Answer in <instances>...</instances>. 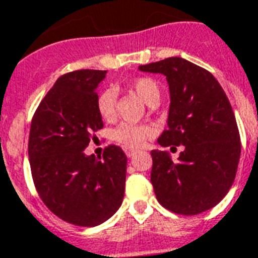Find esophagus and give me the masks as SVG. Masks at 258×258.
<instances>
[{
	"label": "esophagus",
	"mask_w": 258,
	"mask_h": 258,
	"mask_svg": "<svg viewBox=\"0 0 258 258\" xmlns=\"http://www.w3.org/2000/svg\"><path fill=\"white\" fill-rule=\"evenodd\" d=\"M124 151H125V155H127L128 158H131V157H134V154L137 153V151H135V150H131V149H125Z\"/></svg>",
	"instance_id": "obj_1"
}]
</instances>
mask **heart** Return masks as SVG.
Instances as JSON below:
<instances>
[{
	"label": "heart",
	"mask_w": 258,
	"mask_h": 258,
	"mask_svg": "<svg viewBox=\"0 0 258 258\" xmlns=\"http://www.w3.org/2000/svg\"><path fill=\"white\" fill-rule=\"evenodd\" d=\"M127 88L137 93L146 104L158 103L160 86L150 77L134 78L127 84ZM96 109L103 120H112L116 115V92L112 88L101 90L96 97ZM155 130L149 124H130L121 123L112 131V139L128 149H138L146 143L147 139L154 137Z\"/></svg>",
	"instance_id": "1"
}]
</instances>
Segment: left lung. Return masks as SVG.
I'll list each match as a JSON object with an SVG mask.
<instances>
[{
  "label": "left lung",
  "mask_w": 258,
  "mask_h": 258,
  "mask_svg": "<svg viewBox=\"0 0 258 258\" xmlns=\"http://www.w3.org/2000/svg\"><path fill=\"white\" fill-rule=\"evenodd\" d=\"M139 70L166 76L168 130L158 143L184 146L177 162L166 151H151L150 180L157 200L180 215L215 207L233 185L241 155L238 125L225 90L208 70L178 56Z\"/></svg>",
  "instance_id": "obj_1"
}]
</instances>
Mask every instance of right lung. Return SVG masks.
Listing matches in <instances>:
<instances>
[{
    "instance_id": "right-lung-1",
    "label": "right lung",
    "mask_w": 258,
    "mask_h": 258,
    "mask_svg": "<svg viewBox=\"0 0 258 258\" xmlns=\"http://www.w3.org/2000/svg\"><path fill=\"white\" fill-rule=\"evenodd\" d=\"M105 70H76L58 78L31 121L28 157L37 194L52 214L93 227L115 214L124 196L127 157L116 145L85 155L104 127L96 109Z\"/></svg>"
}]
</instances>
